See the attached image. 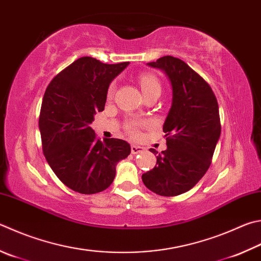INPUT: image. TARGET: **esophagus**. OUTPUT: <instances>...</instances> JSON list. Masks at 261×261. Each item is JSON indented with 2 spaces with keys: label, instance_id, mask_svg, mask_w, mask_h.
I'll return each mask as SVG.
<instances>
[{
  "label": "esophagus",
  "instance_id": "34e87169",
  "mask_svg": "<svg viewBox=\"0 0 261 261\" xmlns=\"http://www.w3.org/2000/svg\"><path fill=\"white\" fill-rule=\"evenodd\" d=\"M145 150L144 147L138 146V145H132L131 146V153L132 154H139V153H143Z\"/></svg>",
  "mask_w": 261,
  "mask_h": 261
}]
</instances>
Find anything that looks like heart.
Wrapping results in <instances>:
<instances>
[{
	"mask_svg": "<svg viewBox=\"0 0 261 261\" xmlns=\"http://www.w3.org/2000/svg\"><path fill=\"white\" fill-rule=\"evenodd\" d=\"M139 84H140L141 91H143L144 94L151 91V90H160V91H161V84L159 82V80L151 74L140 75V76H139ZM114 90H115L114 84H112L110 89H108V97L113 96V93H114ZM139 127H140V123L132 121V122L127 123L126 130L131 136L137 137L139 135Z\"/></svg>",
	"mask_w": 261,
	"mask_h": 261,
	"instance_id": "heart-1",
	"label": "heart"
}]
</instances>
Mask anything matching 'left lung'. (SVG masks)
I'll return each instance as SVG.
<instances>
[{"instance_id": "obj_1", "label": "left lung", "mask_w": 261, "mask_h": 261, "mask_svg": "<svg viewBox=\"0 0 261 261\" xmlns=\"http://www.w3.org/2000/svg\"><path fill=\"white\" fill-rule=\"evenodd\" d=\"M167 75L172 88L171 108L163 124L168 148L156 156L153 170L143 174L145 186L161 196L188 192L211 164L220 138L217 98L210 85L181 59L164 56L147 64Z\"/></svg>"}]
</instances>
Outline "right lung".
Segmentation results:
<instances>
[{"label": "right lung", "mask_w": 261, "mask_h": 261, "mask_svg": "<svg viewBox=\"0 0 261 261\" xmlns=\"http://www.w3.org/2000/svg\"><path fill=\"white\" fill-rule=\"evenodd\" d=\"M82 57L55 76L45 90L39 127L46 161L68 188L96 194L111 186L116 165L131 153L122 139L100 141L90 124L105 108L111 82L129 65Z\"/></svg>", "instance_id": "1"}]
</instances>
